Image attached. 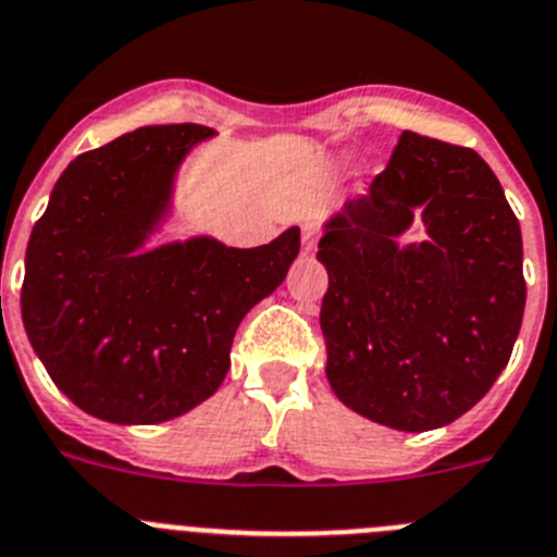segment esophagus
Wrapping results in <instances>:
<instances>
[{
    "label": "esophagus",
    "mask_w": 557,
    "mask_h": 557,
    "mask_svg": "<svg viewBox=\"0 0 557 557\" xmlns=\"http://www.w3.org/2000/svg\"><path fill=\"white\" fill-rule=\"evenodd\" d=\"M318 226H312V223H306L304 226V251H314L318 248Z\"/></svg>",
    "instance_id": "1"
}]
</instances>
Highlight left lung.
I'll use <instances>...</instances> for the list:
<instances>
[{
  "instance_id": "left-lung-1",
  "label": "left lung",
  "mask_w": 557,
  "mask_h": 557,
  "mask_svg": "<svg viewBox=\"0 0 557 557\" xmlns=\"http://www.w3.org/2000/svg\"><path fill=\"white\" fill-rule=\"evenodd\" d=\"M423 209L429 239L397 246ZM325 375L397 431L450 425L511 359L524 312L522 232L478 151L403 129L364 196L325 226Z\"/></svg>"
}]
</instances>
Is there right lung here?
Listing matches in <instances>:
<instances>
[{
    "instance_id": "add662e5",
    "label": "right lung",
    "mask_w": 557,
    "mask_h": 557,
    "mask_svg": "<svg viewBox=\"0 0 557 557\" xmlns=\"http://www.w3.org/2000/svg\"><path fill=\"white\" fill-rule=\"evenodd\" d=\"M209 126H143L76 157L35 223L22 318L49 379L119 425L187 414L226 379L234 334L284 282L300 228L259 248L196 237L140 253Z\"/></svg>"
}]
</instances>
